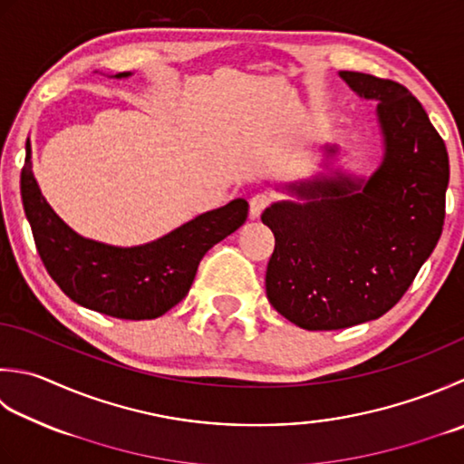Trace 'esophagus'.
<instances>
[{
	"label": "esophagus",
	"mask_w": 464,
	"mask_h": 464,
	"mask_svg": "<svg viewBox=\"0 0 464 464\" xmlns=\"http://www.w3.org/2000/svg\"><path fill=\"white\" fill-rule=\"evenodd\" d=\"M271 205V197L269 195H257L249 201V217L251 219H259V215L266 211V208Z\"/></svg>",
	"instance_id": "1"
}]
</instances>
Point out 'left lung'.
Masks as SVG:
<instances>
[{
  "mask_svg": "<svg viewBox=\"0 0 464 464\" xmlns=\"http://www.w3.org/2000/svg\"><path fill=\"white\" fill-rule=\"evenodd\" d=\"M340 78L374 100L382 160L370 177L334 169L279 185L289 197L261 215L276 237L267 299L304 330H342L384 315L411 287L444 225L449 154L422 104L392 80Z\"/></svg>",
  "mask_w": 464,
  "mask_h": 464,
  "instance_id": "obj_1",
  "label": "left lung"
}]
</instances>
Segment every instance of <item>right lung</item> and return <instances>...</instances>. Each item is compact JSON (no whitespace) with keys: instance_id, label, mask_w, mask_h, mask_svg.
Masks as SVG:
<instances>
[{"instance_id":"right-lung-1","label":"right lung","mask_w":464,"mask_h":464,"mask_svg":"<svg viewBox=\"0 0 464 464\" xmlns=\"http://www.w3.org/2000/svg\"><path fill=\"white\" fill-rule=\"evenodd\" d=\"M122 72L112 78H129ZM22 201L45 269L72 302L121 320H154L183 299L198 263L247 219L249 205L233 198L144 245L118 247L82 237L45 201L32 172V144L25 142Z\"/></svg>"}]
</instances>
